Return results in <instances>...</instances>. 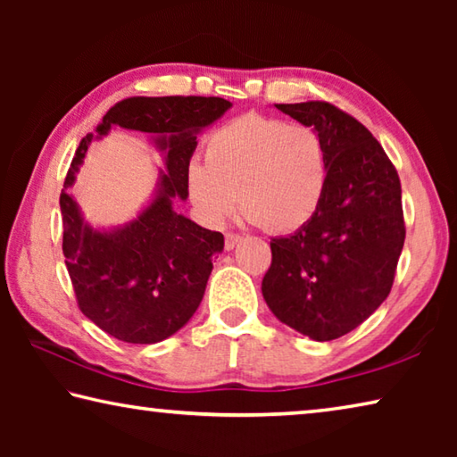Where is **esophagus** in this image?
Masks as SVG:
<instances>
[{"instance_id":"esophagus-1","label":"esophagus","mask_w":457,"mask_h":457,"mask_svg":"<svg viewBox=\"0 0 457 457\" xmlns=\"http://www.w3.org/2000/svg\"><path fill=\"white\" fill-rule=\"evenodd\" d=\"M244 236L239 234H226V250H234V247L242 242Z\"/></svg>"}]
</instances>
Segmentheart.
Returning <instances> with one entry per match:
<instances>
[{"label": "heart", "mask_w": 457, "mask_h": 457, "mask_svg": "<svg viewBox=\"0 0 457 457\" xmlns=\"http://www.w3.org/2000/svg\"><path fill=\"white\" fill-rule=\"evenodd\" d=\"M205 161L189 165L187 191L212 226H221L242 201L262 228L298 229L314 218L327 191V153L306 125L245 114L213 133Z\"/></svg>", "instance_id": "heart-1"}]
</instances>
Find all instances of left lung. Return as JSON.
<instances>
[{"label":"left lung","instance_id":"left-lung-1","mask_svg":"<svg viewBox=\"0 0 457 457\" xmlns=\"http://www.w3.org/2000/svg\"><path fill=\"white\" fill-rule=\"evenodd\" d=\"M320 135L327 191L314 218L274 237L262 280L270 311L312 340H335L389 296L405 242L401 183L377 138L328 103L276 104Z\"/></svg>","mask_w":457,"mask_h":457}]
</instances>
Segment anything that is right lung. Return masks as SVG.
I'll return each instance as SVG.
<instances>
[{"label":"right lung","mask_w":457,"mask_h":457,"mask_svg":"<svg viewBox=\"0 0 457 457\" xmlns=\"http://www.w3.org/2000/svg\"><path fill=\"white\" fill-rule=\"evenodd\" d=\"M231 108L218 96H137L114 104L82 138L60 193L62 252L82 314L106 335L154 345L175 335L195 314L223 236L175 212L185 201L187 169L197 135ZM114 126L141 129L164 154L152 197L135 219L111 228L83 220L70 193L86 151Z\"/></svg>","instance_id":"add662e5"}]
</instances>
